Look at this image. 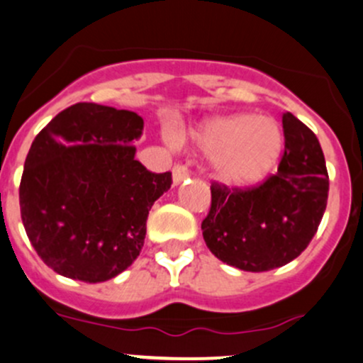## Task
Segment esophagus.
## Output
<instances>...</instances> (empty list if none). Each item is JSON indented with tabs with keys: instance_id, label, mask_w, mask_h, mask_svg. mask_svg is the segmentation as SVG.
<instances>
[{
	"instance_id": "1",
	"label": "esophagus",
	"mask_w": 363,
	"mask_h": 363,
	"mask_svg": "<svg viewBox=\"0 0 363 363\" xmlns=\"http://www.w3.org/2000/svg\"><path fill=\"white\" fill-rule=\"evenodd\" d=\"M186 178H189V167H186L185 164H174V167H173V183L174 185H178V183L186 180Z\"/></svg>"
}]
</instances>
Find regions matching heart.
<instances>
[{"label":"heart","instance_id":"b5f03b06","mask_svg":"<svg viewBox=\"0 0 363 363\" xmlns=\"http://www.w3.org/2000/svg\"><path fill=\"white\" fill-rule=\"evenodd\" d=\"M192 140L211 152L214 173L230 183L259 180L274 166L282 147L279 124L264 116L211 118L192 131Z\"/></svg>","mask_w":363,"mask_h":363}]
</instances>
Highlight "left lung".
Returning <instances> with one entry per match:
<instances>
[{
  "mask_svg": "<svg viewBox=\"0 0 363 363\" xmlns=\"http://www.w3.org/2000/svg\"><path fill=\"white\" fill-rule=\"evenodd\" d=\"M279 169L252 186L211 183V208L202 220L209 251L244 272H268L298 258L320 225L329 174L320 143L301 121L284 112Z\"/></svg>",
  "mask_w": 363,
  "mask_h": 363,
  "instance_id": "1",
  "label": "left lung"
}]
</instances>
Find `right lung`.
Masks as SVG:
<instances>
[{"mask_svg": "<svg viewBox=\"0 0 363 363\" xmlns=\"http://www.w3.org/2000/svg\"><path fill=\"white\" fill-rule=\"evenodd\" d=\"M136 112L81 102L36 135L26 157L21 216L38 256L57 274L105 282L138 258L147 216L173 183L135 159Z\"/></svg>", "mask_w": 363, "mask_h": 363, "instance_id": "obj_1", "label": "right lung"}]
</instances>
